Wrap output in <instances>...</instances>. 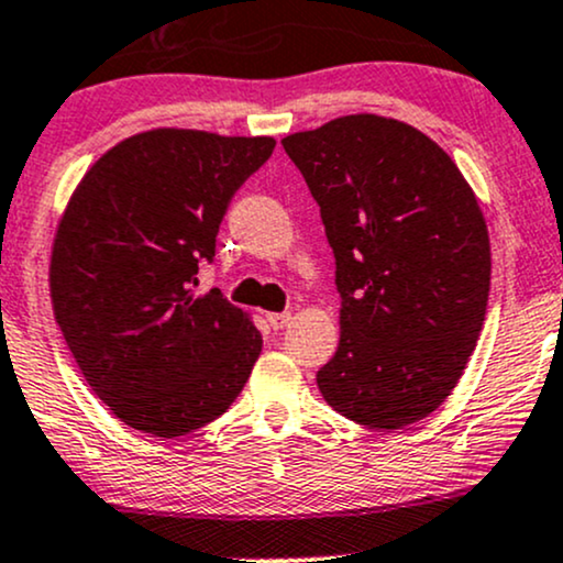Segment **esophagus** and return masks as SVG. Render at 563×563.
<instances>
[{"label": "esophagus", "mask_w": 563, "mask_h": 563, "mask_svg": "<svg viewBox=\"0 0 563 563\" xmlns=\"http://www.w3.org/2000/svg\"><path fill=\"white\" fill-rule=\"evenodd\" d=\"M267 322H269V328L280 331V328H286L288 322H290V314L288 312H269L267 314Z\"/></svg>", "instance_id": "1"}]
</instances>
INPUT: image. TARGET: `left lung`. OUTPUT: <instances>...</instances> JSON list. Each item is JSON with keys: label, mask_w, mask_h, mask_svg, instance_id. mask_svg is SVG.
Instances as JSON below:
<instances>
[{"label": "left lung", "mask_w": 563, "mask_h": 563, "mask_svg": "<svg viewBox=\"0 0 563 563\" xmlns=\"http://www.w3.org/2000/svg\"><path fill=\"white\" fill-rule=\"evenodd\" d=\"M283 147L335 254L341 341L318 389L371 429L421 421L461 380L487 314L476 192L429 134L389 115H339Z\"/></svg>", "instance_id": "8db88e82"}]
</instances>
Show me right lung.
Returning a JSON list of instances; mask_svg holds the SVG:
<instances>
[{"mask_svg":"<svg viewBox=\"0 0 563 563\" xmlns=\"http://www.w3.org/2000/svg\"><path fill=\"white\" fill-rule=\"evenodd\" d=\"M273 151V137L147 129L70 192L49 254L53 312L81 376L132 429L190 434L235 402L260 360L251 314L196 286L230 198Z\"/></svg>","mask_w":563,"mask_h":563,"instance_id":"add662e5","label":"right lung"}]
</instances>
